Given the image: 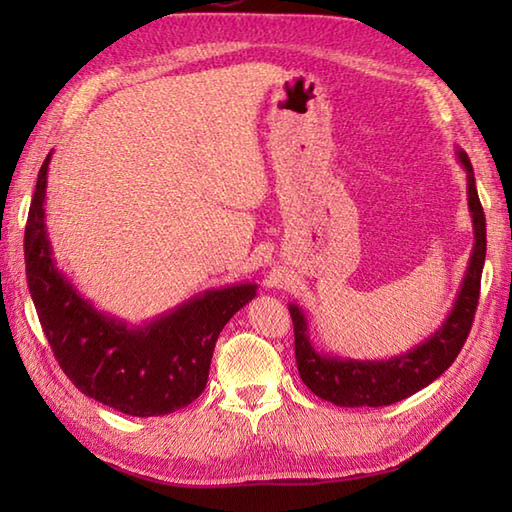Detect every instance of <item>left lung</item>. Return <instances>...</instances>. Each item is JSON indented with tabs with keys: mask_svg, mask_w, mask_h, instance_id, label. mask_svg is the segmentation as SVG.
<instances>
[{
	"mask_svg": "<svg viewBox=\"0 0 512 512\" xmlns=\"http://www.w3.org/2000/svg\"><path fill=\"white\" fill-rule=\"evenodd\" d=\"M460 167L466 171V200L473 222V250L469 266L453 301V308L440 328L411 350L389 358H350L323 352L310 339L308 319L297 303H288L295 323V356L301 380L319 398L339 407H385L431 385L460 354L471 332L480 279L486 259V217L475 189V173L466 151L455 149Z\"/></svg>",
	"mask_w": 512,
	"mask_h": 512,
	"instance_id": "left-lung-1",
	"label": "left lung"
}]
</instances>
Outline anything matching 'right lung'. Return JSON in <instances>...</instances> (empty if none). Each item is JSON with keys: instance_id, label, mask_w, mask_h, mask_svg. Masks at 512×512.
<instances>
[{"instance_id": "right-lung-1", "label": "right lung", "mask_w": 512, "mask_h": 512, "mask_svg": "<svg viewBox=\"0 0 512 512\" xmlns=\"http://www.w3.org/2000/svg\"><path fill=\"white\" fill-rule=\"evenodd\" d=\"M50 158L52 151L30 202L24 255L30 297L61 369L85 396L127 416H165L187 407L206 387L217 336L255 299L257 284L198 292L143 323L99 310L52 255L46 228Z\"/></svg>"}]
</instances>
